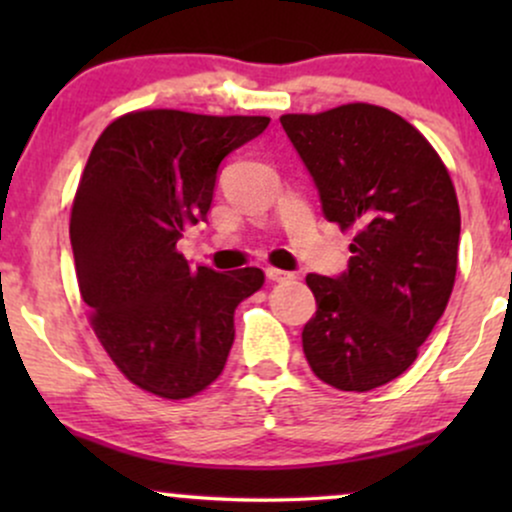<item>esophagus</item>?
I'll return each mask as SVG.
<instances>
[{
  "mask_svg": "<svg viewBox=\"0 0 512 512\" xmlns=\"http://www.w3.org/2000/svg\"><path fill=\"white\" fill-rule=\"evenodd\" d=\"M264 274H267L269 281H289L291 274L284 272V269H276V267H267L264 269Z\"/></svg>",
  "mask_w": 512,
  "mask_h": 512,
  "instance_id": "obj_1",
  "label": "esophagus"
}]
</instances>
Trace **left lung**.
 I'll list each match as a JSON object with an SVG mask.
<instances>
[{
	"instance_id": "1",
	"label": "left lung",
	"mask_w": 512,
	"mask_h": 512,
	"mask_svg": "<svg viewBox=\"0 0 512 512\" xmlns=\"http://www.w3.org/2000/svg\"><path fill=\"white\" fill-rule=\"evenodd\" d=\"M281 127L313 175L325 219L354 231L344 274L305 276L317 310L303 327V354L322 383L368 392L416 361L450 301L455 187L424 134L380 105L281 115Z\"/></svg>"
}]
</instances>
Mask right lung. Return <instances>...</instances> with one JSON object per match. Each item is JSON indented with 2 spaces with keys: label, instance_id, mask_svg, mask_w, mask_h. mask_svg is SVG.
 <instances>
[{
  "label": "right lung",
  "instance_id": "right-lung-1",
  "mask_svg": "<svg viewBox=\"0 0 512 512\" xmlns=\"http://www.w3.org/2000/svg\"><path fill=\"white\" fill-rule=\"evenodd\" d=\"M269 117L137 110L103 129L76 190L69 238L98 342L142 390L187 399L226 366L238 303L262 289L257 267L214 272L178 252L207 221L221 161Z\"/></svg>",
  "mask_w": 512,
  "mask_h": 512
}]
</instances>
